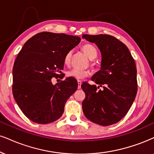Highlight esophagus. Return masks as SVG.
I'll list each match as a JSON object with an SVG mask.
<instances>
[{"mask_svg":"<svg viewBox=\"0 0 154 154\" xmlns=\"http://www.w3.org/2000/svg\"><path fill=\"white\" fill-rule=\"evenodd\" d=\"M81 81H78V88H81Z\"/></svg>","mask_w":154,"mask_h":154,"instance_id":"esophagus-1","label":"esophagus"}]
</instances>
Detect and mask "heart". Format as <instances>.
Masks as SVG:
<instances>
[{
    "instance_id": "obj_1",
    "label": "heart",
    "mask_w": 154,
    "mask_h": 154,
    "mask_svg": "<svg viewBox=\"0 0 154 154\" xmlns=\"http://www.w3.org/2000/svg\"><path fill=\"white\" fill-rule=\"evenodd\" d=\"M82 50L91 60H94V58H96L97 57V50H96V48L93 45L86 44L83 45ZM71 55L72 52L71 51H69L65 56V58H64V63L66 65H69L70 61H71ZM89 74H90V72H89L88 70L81 69V68H72V69L69 70L67 72V75L68 77L73 78V79H79V80L83 79L84 78L88 76Z\"/></svg>"
}]
</instances>
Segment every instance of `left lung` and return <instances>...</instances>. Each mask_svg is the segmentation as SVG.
Segmentation results:
<instances>
[{
    "instance_id": "1",
    "label": "left lung",
    "mask_w": 154,
    "mask_h": 154,
    "mask_svg": "<svg viewBox=\"0 0 154 154\" xmlns=\"http://www.w3.org/2000/svg\"><path fill=\"white\" fill-rule=\"evenodd\" d=\"M82 38L95 43L101 54L100 70L91 77L98 86L86 82L81 85L86 94L83 113L98 125L114 124L128 113L137 94L135 61L126 45L115 37L83 34Z\"/></svg>"
}]
</instances>
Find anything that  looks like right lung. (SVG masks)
I'll list each match as a JSON object with an SVG mask.
<instances>
[{
    "mask_svg": "<svg viewBox=\"0 0 154 154\" xmlns=\"http://www.w3.org/2000/svg\"><path fill=\"white\" fill-rule=\"evenodd\" d=\"M81 38L64 33L42 32L28 39L15 60L13 94L30 120L45 124L58 120L67 100L76 91L73 78L54 85L51 79L61 75L64 58L80 43Z\"/></svg>",
    "mask_w": 154,
    "mask_h": 154,
    "instance_id": "obj_1",
    "label": "right lung"
}]
</instances>
